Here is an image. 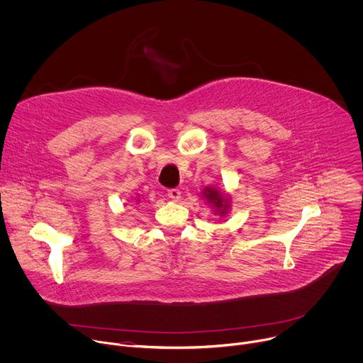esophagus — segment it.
I'll list each match as a JSON object with an SVG mask.
<instances>
[{
	"label": "esophagus",
	"instance_id": "1",
	"mask_svg": "<svg viewBox=\"0 0 363 363\" xmlns=\"http://www.w3.org/2000/svg\"><path fill=\"white\" fill-rule=\"evenodd\" d=\"M168 196L172 201H179L181 199V191L178 188H171V189H168Z\"/></svg>",
	"mask_w": 363,
	"mask_h": 363
}]
</instances>
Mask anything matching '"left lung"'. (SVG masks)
Listing matches in <instances>:
<instances>
[{
    "label": "left lung",
    "mask_w": 363,
    "mask_h": 363,
    "mask_svg": "<svg viewBox=\"0 0 363 363\" xmlns=\"http://www.w3.org/2000/svg\"><path fill=\"white\" fill-rule=\"evenodd\" d=\"M205 198L206 199H208L213 205H216L217 206V208H223V214H225V210L228 208V205L225 203V201L223 199V196L216 191V189H213V188H206V194H205Z\"/></svg>",
    "instance_id": "8db88e82"
}]
</instances>
